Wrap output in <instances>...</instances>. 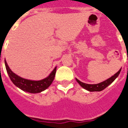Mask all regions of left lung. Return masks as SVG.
Here are the masks:
<instances>
[{"mask_svg": "<svg viewBox=\"0 0 128 128\" xmlns=\"http://www.w3.org/2000/svg\"><path fill=\"white\" fill-rule=\"evenodd\" d=\"M121 72V69L118 71V72L115 74L114 76H112L111 78H108V80L104 81V82L99 83V84H88L83 83V82H80V80H78V79H76V81L78 82V84H80L82 88H84V89L87 90L90 92H100L103 90L104 89H105L110 84H112V82L115 80V79L117 78L118 76H119L120 73Z\"/></svg>", "mask_w": 128, "mask_h": 128, "instance_id": "1", "label": "left lung"}]
</instances>
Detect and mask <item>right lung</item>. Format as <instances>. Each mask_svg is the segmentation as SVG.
I'll return each instance as SVG.
<instances>
[{"label":"right lung","instance_id":"add662e5","mask_svg":"<svg viewBox=\"0 0 128 128\" xmlns=\"http://www.w3.org/2000/svg\"><path fill=\"white\" fill-rule=\"evenodd\" d=\"M4 63L7 73L8 74L11 81L13 82V84L16 86L17 87H18L20 89L22 90L23 91L30 92V93H39L48 88L53 82L56 72V67L47 78L39 81H33V80H26L17 76L16 74H15L14 72L11 71L6 61H4Z\"/></svg>","mask_w":128,"mask_h":128}]
</instances>
